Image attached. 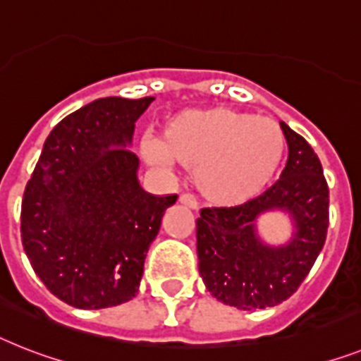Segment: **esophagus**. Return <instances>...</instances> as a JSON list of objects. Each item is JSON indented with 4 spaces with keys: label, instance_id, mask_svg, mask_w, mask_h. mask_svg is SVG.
Here are the masks:
<instances>
[{
    "label": "esophagus",
    "instance_id": "1",
    "mask_svg": "<svg viewBox=\"0 0 361 361\" xmlns=\"http://www.w3.org/2000/svg\"><path fill=\"white\" fill-rule=\"evenodd\" d=\"M178 202L188 208H193V210L197 208V199H195V195H192V193H180V195H178Z\"/></svg>",
    "mask_w": 361,
    "mask_h": 361
}]
</instances>
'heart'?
Returning <instances> with one entry per match:
<instances>
[{
    "label": "heart",
    "instance_id": "b5f03b06",
    "mask_svg": "<svg viewBox=\"0 0 361 361\" xmlns=\"http://www.w3.org/2000/svg\"><path fill=\"white\" fill-rule=\"evenodd\" d=\"M284 136L271 118L228 109L188 110L164 127L160 142L142 145L149 164L195 168L197 186L217 204H240L260 193L279 168Z\"/></svg>",
    "mask_w": 361,
    "mask_h": 361
}]
</instances>
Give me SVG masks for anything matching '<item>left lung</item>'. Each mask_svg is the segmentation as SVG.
Segmentation results:
<instances>
[{"label":"left lung","mask_w":361,"mask_h":361,"mask_svg":"<svg viewBox=\"0 0 361 361\" xmlns=\"http://www.w3.org/2000/svg\"><path fill=\"white\" fill-rule=\"evenodd\" d=\"M288 162L281 178L236 207H208L197 221L199 273L207 290L228 306L258 310L281 305L299 290L329 231V184L319 157L300 134L281 123ZM284 207L295 221L294 240L271 250L257 240L255 217Z\"/></svg>","instance_id":"1"}]
</instances>
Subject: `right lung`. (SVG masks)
<instances>
[{
    "label": "right lung",
    "mask_w": 361,
    "mask_h": 361,
    "mask_svg": "<svg viewBox=\"0 0 361 361\" xmlns=\"http://www.w3.org/2000/svg\"><path fill=\"white\" fill-rule=\"evenodd\" d=\"M154 97H103L71 112L47 136L22 201V243L55 297L82 310L138 293L151 241L177 193L153 195L127 149Z\"/></svg>",
    "instance_id": "right-lung-1"
}]
</instances>
